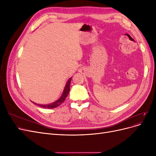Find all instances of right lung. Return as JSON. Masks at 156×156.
<instances>
[{
    "label": "right lung",
    "instance_id": "1",
    "mask_svg": "<svg viewBox=\"0 0 156 156\" xmlns=\"http://www.w3.org/2000/svg\"><path fill=\"white\" fill-rule=\"evenodd\" d=\"M71 80H72V77L69 79L66 84V87L64 88V92H63L62 96H61L57 101H56L55 102H54L53 103H51V104H48V105H40V104H37V103H34V104H36V105H39L41 107H44V108H55V107H57L60 104H62V103L65 101V99L66 98V97L68 96V94L69 92V86H70Z\"/></svg>",
    "mask_w": 156,
    "mask_h": 156
}]
</instances>
